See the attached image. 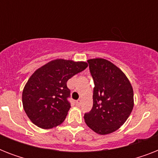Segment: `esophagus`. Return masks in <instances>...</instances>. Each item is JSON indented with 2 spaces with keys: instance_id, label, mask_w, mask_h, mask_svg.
Listing matches in <instances>:
<instances>
[{
  "instance_id": "34e87169",
  "label": "esophagus",
  "mask_w": 158,
  "mask_h": 158,
  "mask_svg": "<svg viewBox=\"0 0 158 158\" xmlns=\"http://www.w3.org/2000/svg\"><path fill=\"white\" fill-rule=\"evenodd\" d=\"M75 104H76V106H79L81 105V100H77V101L75 102Z\"/></svg>"
}]
</instances>
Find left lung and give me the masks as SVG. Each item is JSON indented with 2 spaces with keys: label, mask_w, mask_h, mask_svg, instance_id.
I'll list each match as a JSON object with an SVG mask.
<instances>
[{
  "label": "left lung",
  "mask_w": 158,
  "mask_h": 158,
  "mask_svg": "<svg viewBox=\"0 0 158 158\" xmlns=\"http://www.w3.org/2000/svg\"><path fill=\"white\" fill-rule=\"evenodd\" d=\"M94 82V105L84 114L87 125L99 135L118 130L134 107V92L125 74L109 60L102 58L88 60Z\"/></svg>",
  "instance_id": "1"
}]
</instances>
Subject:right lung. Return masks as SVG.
Segmentation results:
<instances>
[{
  "label": "right lung",
  "mask_w": 158,
  "mask_h": 158,
  "mask_svg": "<svg viewBox=\"0 0 158 158\" xmlns=\"http://www.w3.org/2000/svg\"><path fill=\"white\" fill-rule=\"evenodd\" d=\"M88 67L86 62L57 59L38 69L28 79L22 94L24 111L43 129L60 125L70 108L67 81Z\"/></svg>",
  "instance_id": "1"
}]
</instances>
